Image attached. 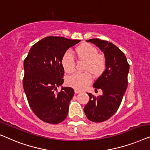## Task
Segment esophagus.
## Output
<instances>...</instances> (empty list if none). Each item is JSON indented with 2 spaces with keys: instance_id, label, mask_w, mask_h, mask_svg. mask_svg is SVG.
Returning <instances> with one entry per match:
<instances>
[{
  "instance_id": "34e87169",
  "label": "esophagus",
  "mask_w": 150,
  "mask_h": 150,
  "mask_svg": "<svg viewBox=\"0 0 150 150\" xmlns=\"http://www.w3.org/2000/svg\"><path fill=\"white\" fill-rule=\"evenodd\" d=\"M79 92H81V91H80V90H77V89L75 90V94H78V93H79Z\"/></svg>"
}]
</instances>
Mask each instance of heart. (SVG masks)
<instances>
[{"mask_svg": "<svg viewBox=\"0 0 150 150\" xmlns=\"http://www.w3.org/2000/svg\"><path fill=\"white\" fill-rule=\"evenodd\" d=\"M75 54L79 60H86L83 73H76L69 76L66 83L69 86L77 90H82L92 81V76L98 77L104 72L106 60L104 55L99 54L98 50L91 44L82 43L75 49ZM61 66L65 73H72L75 69V62L73 56L66 52L61 59Z\"/></svg>", "mask_w": 150, "mask_h": 150, "instance_id": "1", "label": "heart"}]
</instances>
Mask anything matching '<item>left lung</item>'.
<instances>
[{
	"label": "left lung",
	"instance_id": "8db88e82",
	"mask_svg": "<svg viewBox=\"0 0 150 150\" xmlns=\"http://www.w3.org/2000/svg\"><path fill=\"white\" fill-rule=\"evenodd\" d=\"M86 41L100 48L106 60V69L93 85L95 90H103V95L94 96L88 93L90 100L83 109L90 121L102 122L114 115L119 108L127 88L130 67L124 54L111 42L99 39Z\"/></svg>",
	"mask_w": 150,
	"mask_h": 150
}]
</instances>
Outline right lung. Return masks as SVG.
I'll return each mask as SVG.
<instances>
[{
  "label": "right lung",
  "mask_w": 150,
  "mask_h": 150,
  "mask_svg": "<svg viewBox=\"0 0 150 150\" xmlns=\"http://www.w3.org/2000/svg\"><path fill=\"white\" fill-rule=\"evenodd\" d=\"M79 41L61 37H45L32 46L24 61V92L31 109L42 121L56 124L67 116L74 90L62 87L59 92L55 91L64 82L62 57Z\"/></svg>",
  "instance_id": "1"
}]
</instances>
